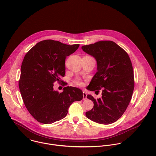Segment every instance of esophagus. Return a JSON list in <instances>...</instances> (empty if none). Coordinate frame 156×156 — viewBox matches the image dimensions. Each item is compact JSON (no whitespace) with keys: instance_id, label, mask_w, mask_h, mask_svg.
I'll use <instances>...</instances> for the list:
<instances>
[{"instance_id":"esophagus-1","label":"esophagus","mask_w":156,"mask_h":156,"mask_svg":"<svg viewBox=\"0 0 156 156\" xmlns=\"http://www.w3.org/2000/svg\"><path fill=\"white\" fill-rule=\"evenodd\" d=\"M87 99V94L85 91H83V100H86Z\"/></svg>"}]
</instances>
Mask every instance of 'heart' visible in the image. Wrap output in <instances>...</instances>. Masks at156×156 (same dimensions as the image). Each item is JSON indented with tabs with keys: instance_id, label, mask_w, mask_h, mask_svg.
Instances as JSON below:
<instances>
[{
	"instance_id": "1",
	"label": "heart",
	"mask_w": 156,
	"mask_h": 156,
	"mask_svg": "<svg viewBox=\"0 0 156 156\" xmlns=\"http://www.w3.org/2000/svg\"><path fill=\"white\" fill-rule=\"evenodd\" d=\"M75 83H76V84L77 86H79V87H82V86L83 85V82H82L80 79H76Z\"/></svg>"
}]
</instances>
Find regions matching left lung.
Masks as SVG:
<instances>
[{
	"mask_svg": "<svg viewBox=\"0 0 156 156\" xmlns=\"http://www.w3.org/2000/svg\"><path fill=\"white\" fill-rule=\"evenodd\" d=\"M82 49L97 61V71L87 88L101 90V97L95 100L93 108L86 112L89 119L102 124L116 121L126 111L133 92V69L127 52L112 41H101L86 45Z\"/></svg>",
	"mask_w": 156,
	"mask_h": 156,
	"instance_id": "8db88e82",
	"label": "left lung"
}]
</instances>
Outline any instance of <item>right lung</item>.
I'll list each match as a JSON object with an SVG mask.
<instances>
[{
    "label": "right lung",
    "instance_id": "add662e5",
    "mask_svg": "<svg viewBox=\"0 0 156 156\" xmlns=\"http://www.w3.org/2000/svg\"><path fill=\"white\" fill-rule=\"evenodd\" d=\"M79 47L47 40L37 43L26 54L19 89L26 108L37 121L51 124L59 121L66 116L74 101L83 98L82 90L76 87H66L61 93L53 90L54 82H59L65 76L67 56Z\"/></svg>",
    "mask_w": 156,
    "mask_h": 156
}]
</instances>
